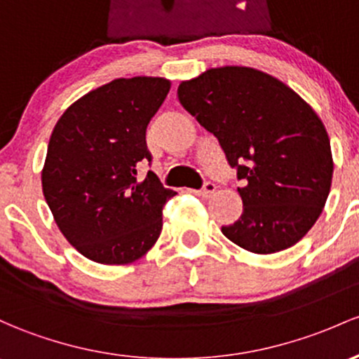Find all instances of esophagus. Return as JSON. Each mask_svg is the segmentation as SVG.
Instances as JSON below:
<instances>
[{
	"label": "esophagus",
	"instance_id": "obj_1",
	"mask_svg": "<svg viewBox=\"0 0 359 359\" xmlns=\"http://www.w3.org/2000/svg\"><path fill=\"white\" fill-rule=\"evenodd\" d=\"M214 191H215V184L212 183V181H205V183H203V187L198 190V194L202 196H205V198H209Z\"/></svg>",
	"mask_w": 359,
	"mask_h": 359
}]
</instances>
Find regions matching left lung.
<instances>
[{
    "label": "left lung",
    "instance_id": "1",
    "mask_svg": "<svg viewBox=\"0 0 359 359\" xmlns=\"http://www.w3.org/2000/svg\"><path fill=\"white\" fill-rule=\"evenodd\" d=\"M178 99L217 138L243 184L241 217L222 234L260 255L302 240L332 183L330 140L317 113L283 82L245 67L207 70L181 83Z\"/></svg>",
    "mask_w": 359,
    "mask_h": 359
}]
</instances>
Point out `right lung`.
I'll return each instance as SVG.
<instances>
[{
	"label": "right lung",
	"instance_id": "1",
	"mask_svg": "<svg viewBox=\"0 0 359 359\" xmlns=\"http://www.w3.org/2000/svg\"><path fill=\"white\" fill-rule=\"evenodd\" d=\"M169 80L118 79L72 104L53 130L42 191L63 236L88 260L130 264L163 231V207L176 191L152 171L147 125L168 95Z\"/></svg>",
	"mask_w": 359,
	"mask_h": 359
}]
</instances>
